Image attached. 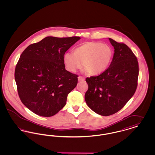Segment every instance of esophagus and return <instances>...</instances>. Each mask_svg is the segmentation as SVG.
I'll use <instances>...</instances> for the list:
<instances>
[{
  "mask_svg": "<svg viewBox=\"0 0 155 155\" xmlns=\"http://www.w3.org/2000/svg\"><path fill=\"white\" fill-rule=\"evenodd\" d=\"M78 81H84L85 80V78H83L82 76H79L78 77Z\"/></svg>",
  "mask_w": 155,
  "mask_h": 155,
  "instance_id": "34e87169",
  "label": "esophagus"
}]
</instances>
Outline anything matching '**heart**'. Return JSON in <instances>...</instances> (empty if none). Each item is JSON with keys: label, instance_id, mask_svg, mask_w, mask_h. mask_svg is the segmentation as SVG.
<instances>
[{"label": "heart", "instance_id": "heart-1", "mask_svg": "<svg viewBox=\"0 0 155 155\" xmlns=\"http://www.w3.org/2000/svg\"><path fill=\"white\" fill-rule=\"evenodd\" d=\"M113 52L108 45L100 42H87L75 49L73 54L66 53L64 63L66 69L75 73L83 66L85 71L97 75L104 72L110 64Z\"/></svg>", "mask_w": 155, "mask_h": 155}]
</instances>
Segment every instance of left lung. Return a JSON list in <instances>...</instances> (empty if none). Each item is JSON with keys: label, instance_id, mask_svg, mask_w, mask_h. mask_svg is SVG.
<instances>
[{"label": "left lung", "instance_id": "obj_1", "mask_svg": "<svg viewBox=\"0 0 155 155\" xmlns=\"http://www.w3.org/2000/svg\"><path fill=\"white\" fill-rule=\"evenodd\" d=\"M114 48L110 65L102 73L86 78L85 102L97 114L107 116L120 110L135 92L139 66L128 46L109 38Z\"/></svg>", "mask_w": 155, "mask_h": 155}]
</instances>
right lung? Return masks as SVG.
Here are the masks:
<instances>
[{"instance_id": "right-lung-1", "label": "right lung", "mask_w": 155, "mask_h": 155, "mask_svg": "<svg viewBox=\"0 0 155 155\" xmlns=\"http://www.w3.org/2000/svg\"><path fill=\"white\" fill-rule=\"evenodd\" d=\"M79 39L47 37L21 53L15 68V81L21 101L35 114L51 117L66 105L78 76L65 69L63 58Z\"/></svg>"}]
</instances>
